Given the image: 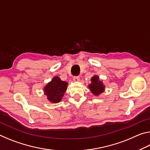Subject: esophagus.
<instances>
[{
  "instance_id": "34e87169",
  "label": "esophagus",
  "mask_w": 150,
  "mask_h": 150,
  "mask_svg": "<svg viewBox=\"0 0 150 150\" xmlns=\"http://www.w3.org/2000/svg\"><path fill=\"white\" fill-rule=\"evenodd\" d=\"M73 81H75V82H77V81H80V77L79 76H77V77H73Z\"/></svg>"
}]
</instances>
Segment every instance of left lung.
Masks as SVG:
<instances>
[{
  "instance_id": "obj_1",
  "label": "left lung",
  "mask_w": 150,
  "mask_h": 150,
  "mask_svg": "<svg viewBox=\"0 0 150 150\" xmlns=\"http://www.w3.org/2000/svg\"><path fill=\"white\" fill-rule=\"evenodd\" d=\"M91 92L95 96H99L105 90V85L98 75H95L91 79V83L88 86Z\"/></svg>"
}]
</instances>
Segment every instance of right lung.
<instances>
[{"instance_id":"obj_1","label":"right lung","mask_w":150,"mask_h":150,"mask_svg":"<svg viewBox=\"0 0 150 150\" xmlns=\"http://www.w3.org/2000/svg\"><path fill=\"white\" fill-rule=\"evenodd\" d=\"M67 85L66 81H63L58 76H55L44 87V95L50 103H59L64 96Z\"/></svg>"}]
</instances>
